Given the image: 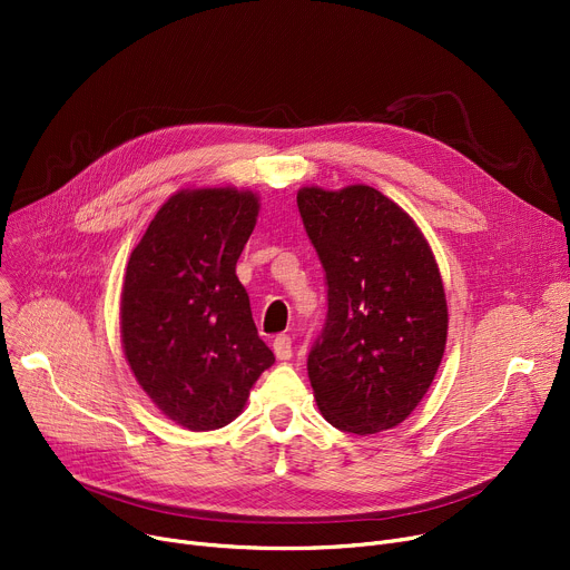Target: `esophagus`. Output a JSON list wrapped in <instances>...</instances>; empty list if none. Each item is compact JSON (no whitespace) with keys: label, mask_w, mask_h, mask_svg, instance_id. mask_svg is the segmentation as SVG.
<instances>
[{"label":"esophagus","mask_w":570,"mask_h":570,"mask_svg":"<svg viewBox=\"0 0 570 570\" xmlns=\"http://www.w3.org/2000/svg\"><path fill=\"white\" fill-rule=\"evenodd\" d=\"M273 348H275V355L279 357V361H291L293 357V342L288 335H277L273 342Z\"/></svg>","instance_id":"34e87169"}]
</instances>
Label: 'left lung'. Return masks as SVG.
Here are the masks:
<instances>
[{
  "instance_id": "left-lung-1",
  "label": "left lung",
  "mask_w": 570,
  "mask_h": 570,
  "mask_svg": "<svg viewBox=\"0 0 570 570\" xmlns=\"http://www.w3.org/2000/svg\"><path fill=\"white\" fill-rule=\"evenodd\" d=\"M297 209L327 286L307 355L316 404L337 430H391L441 365L448 307L436 261L404 209L372 187H307Z\"/></svg>"
}]
</instances>
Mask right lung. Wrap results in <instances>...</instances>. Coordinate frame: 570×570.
I'll return each mask as SVG.
<instances>
[{
    "label": "right lung",
    "mask_w": 570,
    "mask_h": 570,
    "mask_svg": "<svg viewBox=\"0 0 570 570\" xmlns=\"http://www.w3.org/2000/svg\"><path fill=\"white\" fill-rule=\"evenodd\" d=\"M256 215L249 191L175 194L127 265L119 309L127 361L149 400L196 432L228 425L275 363L235 275Z\"/></svg>",
    "instance_id": "obj_1"
}]
</instances>
